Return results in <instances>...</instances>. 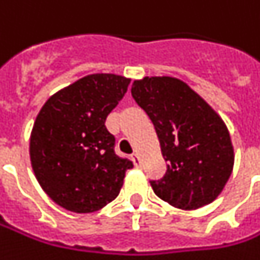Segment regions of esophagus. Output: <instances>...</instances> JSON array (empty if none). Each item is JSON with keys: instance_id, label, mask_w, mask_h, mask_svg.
Here are the masks:
<instances>
[{"instance_id": "34e87169", "label": "esophagus", "mask_w": 260, "mask_h": 260, "mask_svg": "<svg viewBox=\"0 0 260 260\" xmlns=\"http://www.w3.org/2000/svg\"><path fill=\"white\" fill-rule=\"evenodd\" d=\"M132 160L135 163L136 168H139L141 166V159H139V155L138 153H132Z\"/></svg>"}]
</instances>
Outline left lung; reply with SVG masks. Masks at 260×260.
Returning a JSON list of instances; mask_svg holds the SVG:
<instances>
[{"label": "left lung", "mask_w": 260, "mask_h": 260, "mask_svg": "<svg viewBox=\"0 0 260 260\" xmlns=\"http://www.w3.org/2000/svg\"><path fill=\"white\" fill-rule=\"evenodd\" d=\"M132 97L153 122L168 161L155 194L170 206L197 210L217 199L234 168L226 125L184 81L174 77L135 80Z\"/></svg>", "instance_id": "left-lung-1"}]
</instances>
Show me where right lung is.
Here are the masks:
<instances>
[{"label":"right lung","mask_w":260,"mask_h":260,"mask_svg":"<svg viewBox=\"0 0 260 260\" xmlns=\"http://www.w3.org/2000/svg\"><path fill=\"white\" fill-rule=\"evenodd\" d=\"M129 79L90 74L53 94L38 114L29 155L43 191L69 211L86 214L117 199L125 172L134 168L115 153V138L105 128Z\"/></svg>","instance_id":"add662e5"}]
</instances>
